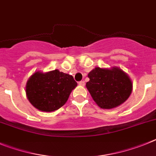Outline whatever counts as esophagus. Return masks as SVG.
I'll list each match as a JSON object with an SVG mask.
<instances>
[{"mask_svg":"<svg viewBox=\"0 0 156 156\" xmlns=\"http://www.w3.org/2000/svg\"><path fill=\"white\" fill-rule=\"evenodd\" d=\"M78 85H81V86H84V85H85V81H79V82H78Z\"/></svg>","mask_w":156,"mask_h":156,"instance_id":"34e87169","label":"esophagus"}]
</instances>
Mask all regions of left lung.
<instances>
[{
	"label": "left lung",
	"mask_w": 156,
	"mask_h": 156,
	"mask_svg": "<svg viewBox=\"0 0 156 156\" xmlns=\"http://www.w3.org/2000/svg\"><path fill=\"white\" fill-rule=\"evenodd\" d=\"M87 89L98 106L112 109L125 102L132 92V82L121 69L95 68L88 73Z\"/></svg>",
	"instance_id": "obj_1"
}]
</instances>
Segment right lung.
Masks as SVG:
<instances>
[{"label": "right lung", "mask_w": 156, "mask_h": 156, "mask_svg": "<svg viewBox=\"0 0 156 156\" xmlns=\"http://www.w3.org/2000/svg\"><path fill=\"white\" fill-rule=\"evenodd\" d=\"M77 82L71 75L58 70L36 72L27 81L26 92L31 104L39 110L52 112L65 104Z\"/></svg>", "instance_id": "right-lung-1"}]
</instances>
